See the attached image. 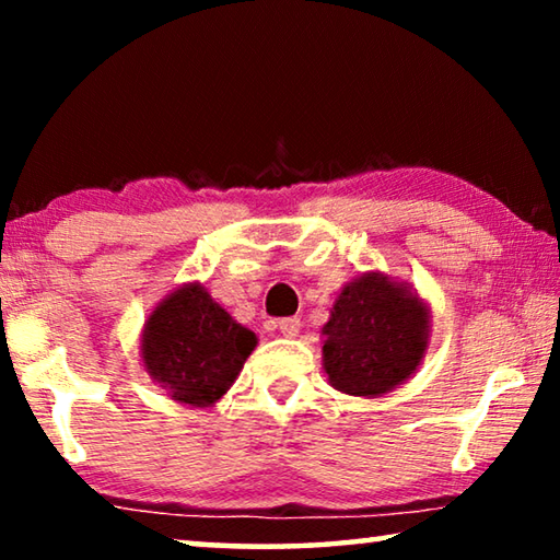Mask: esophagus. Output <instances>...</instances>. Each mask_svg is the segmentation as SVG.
<instances>
[{"mask_svg": "<svg viewBox=\"0 0 560 560\" xmlns=\"http://www.w3.org/2000/svg\"><path fill=\"white\" fill-rule=\"evenodd\" d=\"M277 328H279V334H281L283 338H296L299 330H301V320H299L296 316L281 318L279 324H277Z\"/></svg>", "mask_w": 560, "mask_h": 560, "instance_id": "esophagus-1", "label": "esophagus"}]
</instances>
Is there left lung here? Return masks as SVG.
Here are the masks:
<instances>
[{
  "label": "left lung",
  "instance_id": "left-lung-1",
  "mask_svg": "<svg viewBox=\"0 0 560 560\" xmlns=\"http://www.w3.org/2000/svg\"><path fill=\"white\" fill-rule=\"evenodd\" d=\"M320 336L330 387L373 400L422 365L432 336L430 303L410 283L363 271L336 293Z\"/></svg>",
  "mask_w": 560,
  "mask_h": 560
}]
</instances>
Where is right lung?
<instances>
[{"instance_id": "add662e5", "label": "right lung", "mask_w": 560, "mask_h": 560, "mask_svg": "<svg viewBox=\"0 0 560 560\" xmlns=\"http://www.w3.org/2000/svg\"><path fill=\"white\" fill-rule=\"evenodd\" d=\"M257 343V334L236 324L200 281H187L148 314L140 363L170 400L212 407L240 377Z\"/></svg>"}]
</instances>
